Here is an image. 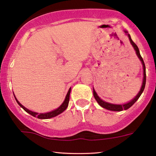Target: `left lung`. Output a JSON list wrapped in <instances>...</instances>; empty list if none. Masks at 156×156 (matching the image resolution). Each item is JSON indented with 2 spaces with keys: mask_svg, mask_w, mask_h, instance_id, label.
I'll list each match as a JSON object with an SVG mask.
<instances>
[{
  "mask_svg": "<svg viewBox=\"0 0 156 156\" xmlns=\"http://www.w3.org/2000/svg\"><path fill=\"white\" fill-rule=\"evenodd\" d=\"M125 33H127V35H128V36H129V38L130 40V42H131V44L133 45L134 50H136V54H137L138 58L140 59V60L141 61V62H142L143 67H144V81H143V84H142L141 88H140V90L139 91V93H138L137 94V96H136V97L134 98L133 100H131V101L129 102V103L125 104H122V105H119V104H110V103H107V102H106V101H104L103 100H101L99 97H98V95L97 94V93H96L95 90L93 89L94 97L95 99L97 100L98 104H99L100 106H102V107L104 108H106V109L111 110V111H114V112H121V111H123V109L126 110V109H128V108H129L130 107H131V106L133 105V104L135 103L136 101H137V100L138 99V98L140 97V95H141V94L143 93V91H144V90L145 86H146V66H145L144 59H143L141 55H140V52H139V50H138V46L136 45V44L134 43V42L133 41V40H131V36H130L129 34H128L127 31H125Z\"/></svg>",
  "mask_w": 156,
  "mask_h": 156,
  "instance_id": "obj_1",
  "label": "left lung"
}]
</instances>
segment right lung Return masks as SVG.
<instances>
[{
  "instance_id": "obj_1",
  "label": "right lung",
  "mask_w": 156,
  "mask_h": 156,
  "mask_svg": "<svg viewBox=\"0 0 156 156\" xmlns=\"http://www.w3.org/2000/svg\"><path fill=\"white\" fill-rule=\"evenodd\" d=\"M70 91H71V88L69 89V91H68L67 92V94L66 96L65 97V101L62 104V105L59 106V108H57V109H55L54 111H52V112H48V113H45V114H37V113L36 112H31V111H30L29 109H27L25 107V106H23L22 104H21L20 102H19L17 99L15 97V99H16L17 103L19 104V106H20V107H22L23 109H24L25 112L28 113L30 115H32L33 116H35V117H37L38 119H50V118H52V117H55L57 116V115L60 114L61 113H62L64 111H65L66 108H67L68 106V104H69V94H70Z\"/></svg>"
}]
</instances>
